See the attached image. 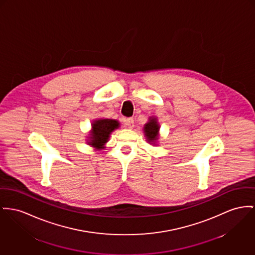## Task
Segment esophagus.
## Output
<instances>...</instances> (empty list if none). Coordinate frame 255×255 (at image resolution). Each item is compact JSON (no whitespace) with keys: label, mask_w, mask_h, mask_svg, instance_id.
I'll list each match as a JSON object with an SVG mask.
<instances>
[{"label":"esophagus","mask_w":255,"mask_h":255,"mask_svg":"<svg viewBox=\"0 0 255 255\" xmlns=\"http://www.w3.org/2000/svg\"><path fill=\"white\" fill-rule=\"evenodd\" d=\"M123 124H124L126 127L129 128H133L134 121H133L132 118H128V119L123 120Z\"/></svg>","instance_id":"1"}]
</instances>
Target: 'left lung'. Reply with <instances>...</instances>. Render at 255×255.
I'll return each mask as SVG.
<instances>
[{
	"label": "left lung",
	"mask_w": 255,
	"mask_h": 255,
	"mask_svg": "<svg viewBox=\"0 0 255 255\" xmlns=\"http://www.w3.org/2000/svg\"><path fill=\"white\" fill-rule=\"evenodd\" d=\"M158 131H159V125L157 120L154 117L149 118L147 124L144 126V133L146 136L147 141L150 144H155V141L158 139Z\"/></svg>",
	"instance_id": "obj_1"
}]
</instances>
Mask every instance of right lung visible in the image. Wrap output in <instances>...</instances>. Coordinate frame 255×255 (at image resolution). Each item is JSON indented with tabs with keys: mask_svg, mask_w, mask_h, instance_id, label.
<instances>
[{
	"mask_svg": "<svg viewBox=\"0 0 255 255\" xmlns=\"http://www.w3.org/2000/svg\"><path fill=\"white\" fill-rule=\"evenodd\" d=\"M119 122L116 120H95L92 124V130L88 137V145L97 150L104 149L105 143L108 141L113 130L119 128Z\"/></svg>",
	"mask_w": 255,
	"mask_h": 255,
	"instance_id": "add662e5",
	"label": "right lung"
}]
</instances>
